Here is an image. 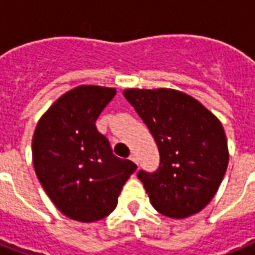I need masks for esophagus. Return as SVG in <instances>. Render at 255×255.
<instances>
[{
  "instance_id": "1",
  "label": "esophagus",
  "mask_w": 255,
  "mask_h": 255,
  "mask_svg": "<svg viewBox=\"0 0 255 255\" xmlns=\"http://www.w3.org/2000/svg\"><path fill=\"white\" fill-rule=\"evenodd\" d=\"M129 159H131V161H133V162H135V163H138V159H137V155H135V154H130V157H129Z\"/></svg>"
}]
</instances>
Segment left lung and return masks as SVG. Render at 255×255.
<instances>
[{"instance_id": "8db88e82", "label": "left lung", "mask_w": 255, "mask_h": 255, "mask_svg": "<svg viewBox=\"0 0 255 255\" xmlns=\"http://www.w3.org/2000/svg\"><path fill=\"white\" fill-rule=\"evenodd\" d=\"M124 96L158 146V169L137 173L151 205L170 218L201 212L228 169V141L218 118L173 89H128Z\"/></svg>"}]
</instances>
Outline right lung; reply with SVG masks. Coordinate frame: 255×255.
<instances>
[{
    "label": "right lung",
    "mask_w": 255,
    "mask_h": 255,
    "mask_svg": "<svg viewBox=\"0 0 255 255\" xmlns=\"http://www.w3.org/2000/svg\"><path fill=\"white\" fill-rule=\"evenodd\" d=\"M116 89L84 85L53 104L33 135V163L57 209L72 220L94 222L113 212L137 165L113 154L96 121Z\"/></svg>",
    "instance_id": "obj_1"
}]
</instances>
